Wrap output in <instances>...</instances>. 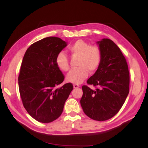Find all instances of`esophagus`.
Segmentation results:
<instances>
[{
	"instance_id": "34e87169",
	"label": "esophagus",
	"mask_w": 148,
	"mask_h": 148,
	"mask_svg": "<svg viewBox=\"0 0 148 148\" xmlns=\"http://www.w3.org/2000/svg\"><path fill=\"white\" fill-rule=\"evenodd\" d=\"M80 87V86L79 85H78V84H74L73 85V88H79Z\"/></svg>"
}]
</instances>
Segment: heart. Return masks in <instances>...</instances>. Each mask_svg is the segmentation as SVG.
Wrapping results in <instances>:
<instances>
[{
  "label": "heart",
  "mask_w": 148,
  "mask_h": 148,
  "mask_svg": "<svg viewBox=\"0 0 148 148\" xmlns=\"http://www.w3.org/2000/svg\"><path fill=\"white\" fill-rule=\"evenodd\" d=\"M72 57H77V68L71 71L66 76L69 82L80 84L88 75V70L94 73L98 69L102 60V52L98 46L90 45L84 40H77L69 47ZM56 65L60 70L68 71L70 69L69 58L65 53L60 52L56 58Z\"/></svg>",
  "instance_id": "1"
}]
</instances>
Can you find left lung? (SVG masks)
Returning <instances> with one entry per match:
<instances>
[{
  "label": "left lung",
  "mask_w": 148,
  "mask_h": 148,
  "mask_svg": "<svg viewBox=\"0 0 148 148\" xmlns=\"http://www.w3.org/2000/svg\"><path fill=\"white\" fill-rule=\"evenodd\" d=\"M97 43L102 52V60L87 82L97 88L93 90L83 86L80 103L88 117L104 121L116 114L123 106L129 92L130 77L127 60L116 44L108 38Z\"/></svg>",
  "instance_id": "left-lung-1"
}]
</instances>
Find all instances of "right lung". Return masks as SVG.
Wrapping results in <instances>:
<instances>
[{
  "instance_id": "1",
  "label": "right lung",
  "mask_w": 148,
  "mask_h": 148,
  "mask_svg": "<svg viewBox=\"0 0 148 148\" xmlns=\"http://www.w3.org/2000/svg\"><path fill=\"white\" fill-rule=\"evenodd\" d=\"M66 46L59 38H45L32 44L23 56L18 77L20 96L24 108L38 122L57 119L73 89L71 83L56 88L64 76L56 58Z\"/></svg>"
}]
</instances>
